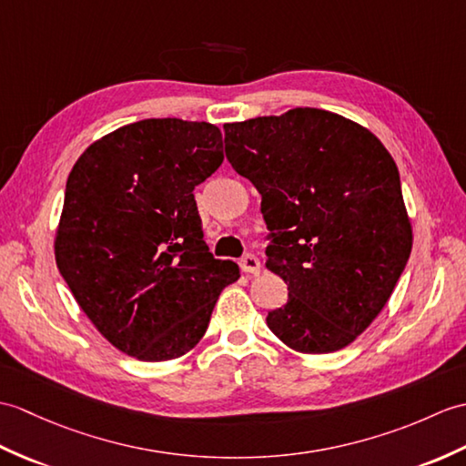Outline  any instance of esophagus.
Wrapping results in <instances>:
<instances>
[{
	"label": "esophagus",
	"mask_w": 466,
	"mask_h": 466,
	"mask_svg": "<svg viewBox=\"0 0 466 466\" xmlns=\"http://www.w3.org/2000/svg\"><path fill=\"white\" fill-rule=\"evenodd\" d=\"M240 269H242L244 274H252V276L259 274V259L256 256H252V254L244 256L240 259Z\"/></svg>",
	"instance_id": "esophagus-1"
}]
</instances>
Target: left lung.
Returning <instances> with one entry per match:
<instances>
[{
	"instance_id": "1",
	"label": "left lung",
	"mask_w": 466,
	"mask_h": 466,
	"mask_svg": "<svg viewBox=\"0 0 466 466\" xmlns=\"http://www.w3.org/2000/svg\"><path fill=\"white\" fill-rule=\"evenodd\" d=\"M224 131L232 168L262 194L266 268L288 284L268 328L298 353L348 348L385 308L413 248L393 157L370 128L309 106Z\"/></svg>"
}]
</instances>
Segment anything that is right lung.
<instances>
[{"instance_id": "1", "label": "right lung", "mask_w": 466, "mask_h": 466, "mask_svg": "<svg viewBox=\"0 0 466 466\" xmlns=\"http://www.w3.org/2000/svg\"><path fill=\"white\" fill-rule=\"evenodd\" d=\"M222 160L216 125L145 118L95 140L69 172L57 268L93 326L135 360L188 353L240 278L208 252L192 194Z\"/></svg>"}]
</instances>
